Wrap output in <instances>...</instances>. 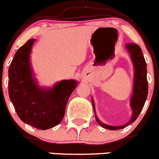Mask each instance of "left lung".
I'll return each instance as SVG.
<instances>
[{
	"mask_svg": "<svg viewBox=\"0 0 159 159\" xmlns=\"http://www.w3.org/2000/svg\"><path fill=\"white\" fill-rule=\"evenodd\" d=\"M125 48L130 53V56H131L130 57L132 61L134 67L133 93L132 97L130 100V106L132 110V116L131 117V120L120 126H112V125L102 123L99 120L96 114L93 99H91L94 114H95V118L97 123L101 127L108 130L122 129L129 125L130 124L133 123L138 118V115L141 113L147 99L148 93V85L147 81V64L143 56L141 48L137 44L134 43H127Z\"/></svg>",
	"mask_w": 159,
	"mask_h": 159,
	"instance_id": "8db88e82",
	"label": "left lung"
}]
</instances>
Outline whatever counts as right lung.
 Segmentation results:
<instances>
[{"label":"right lung","mask_w":159,"mask_h":159,"mask_svg":"<svg viewBox=\"0 0 159 159\" xmlns=\"http://www.w3.org/2000/svg\"><path fill=\"white\" fill-rule=\"evenodd\" d=\"M34 42L35 39H29L20 47L9 66V97L24 123L47 130L62 121L67 102L78 82L64 80L52 87L39 86L30 60Z\"/></svg>","instance_id":"1"}]
</instances>
